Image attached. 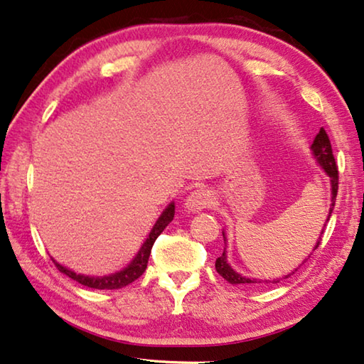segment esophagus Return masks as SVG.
<instances>
[{
    "instance_id": "obj_1",
    "label": "esophagus",
    "mask_w": 364,
    "mask_h": 364,
    "mask_svg": "<svg viewBox=\"0 0 364 364\" xmlns=\"http://www.w3.org/2000/svg\"><path fill=\"white\" fill-rule=\"evenodd\" d=\"M212 194L207 189L200 188L196 189L191 194L188 196L186 200H184V207H186L188 212H200L207 209V207L212 205Z\"/></svg>"
}]
</instances>
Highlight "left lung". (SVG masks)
Returning a JSON list of instances; mask_svg holds the SVG:
<instances>
[{
	"instance_id": "1",
	"label": "left lung",
	"mask_w": 364,
	"mask_h": 364,
	"mask_svg": "<svg viewBox=\"0 0 364 364\" xmlns=\"http://www.w3.org/2000/svg\"><path fill=\"white\" fill-rule=\"evenodd\" d=\"M311 151H313L314 159L317 160V164H319L321 168L324 170V173H326L328 178H331V194H332V199H331V209H328V215H327V220H326V223H327L328 218H331V213L333 210V205H336V198H337V191H338V170H337L336 159H333V154H332L331 141H328V136H327V132L324 131V128H321V131L317 132V136L314 137L313 144H311ZM326 223H324V227H326ZM322 233H324V228H322L321 235ZM222 235H223V240L227 241V236H225V232H222ZM319 243H321V236H319V240H317V243H316L313 251L317 250V246H319ZM299 265H301V264H299ZM215 269H217V272L220 274L223 279L227 280L228 284H232V285H251V284H262V282H265V284H267V280L247 279V277H243L241 274L236 272V270H233L232 265H230L228 261H227V251H223L222 256L217 257ZM296 270L298 269L293 270L291 274L285 275L284 279H288V277L295 274ZM280 280L282 279H275L274 284H279Z\"/></svg>"
}]
</instances>
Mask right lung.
Here are the masks:
<instances>
[{
	"label": "right lung",
	"instance_id": "right-lung-1",
	"mask_svg": "<svg viewBox=\"0 0 364 364\" xmlns=\"http://www.w3.org/2000/svg\"><path fill=\"white\" fill-rule=\"evenodd\" d=\"M173 217H175V203H170L166 205V209L161 212V215L157 218V222H155V225L152 227L147 240L144 241V245L141 246L139 252H137L134 259H132V261L126 265L123 270H119V272L103 275V277H90L84 274H76L71 269L63 267V265L58 264L55 259L53 262L60 272L68 275L69 279L79 282V284L84 287L95 288V290H118V288H124L126 285L132 284V282L139 279V277L146 272L149 256H151L155 240H157L159 235L168 227V223L173 220Z\"/></svg>",
	"mask_w": 364,
	"mask_h": 364
}]
</instances>
